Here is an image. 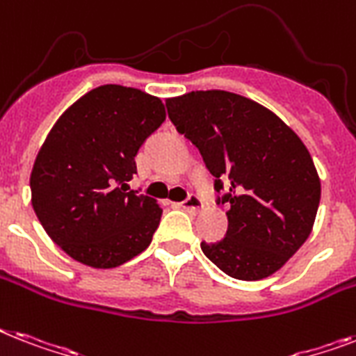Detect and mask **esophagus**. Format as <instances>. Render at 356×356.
Here are the masks:
<instances>
[{"instance_id":"1","label":"esophagus","mask_w":356,"mask_h":356,"mask_svg":"<svg viewBox=\"0 0 356 356\" xmlns=\"http://www.w3.org/2000/svg\"><path fill=\"white\" fill-rule=\"evenodd\" d=\"M181 207L186 208V210H193V212H199V210L204 207V203H203V199L197 197V195H193V193H192L190 197L184 199L183 203H181Z\"/></svg>"}]
</instances>
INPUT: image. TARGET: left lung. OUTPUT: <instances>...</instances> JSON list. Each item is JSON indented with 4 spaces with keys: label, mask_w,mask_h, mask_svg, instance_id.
<instances>
[{
    "label": "left lung",
    "mask_w": 356,
    "mask_h": 356,
    "mask_svg": "<svg viewBox=\"0 0 356 356\" xmlns=\"http://www.w3.org/2000/svg\"><path fill=\"white\" fill-rule=\"evenodd\" d=\"M168 117L203 155L216 190L230 184L228 230L201 243L225 274L254 282L274 274L313 230L320 204L318 172L302 138L261 104L221 89L166 100Z\"/></svg>",
    "instance_id": "left-lung-1"
}]
</instances>
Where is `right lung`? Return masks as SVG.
<instances>
[{
    "instance_id": "1",
    "label": "right lung",
    "mask_w": 356,
    "mask_h": 356,
    "mask_svg": "<svg viewBox=\"0 0 356 356\" xmlns=\"http://www.w3.org/2000/svg\"><path fill=\"white\" fill-rule=\"evenodd\" d=\"M161 98L117 83L69 106L31 172L33 208L63 252L113 268L148 248L163 208L129 190L138 148L164 122Z\"/></svg>"
}]
</instances>
